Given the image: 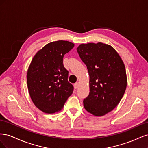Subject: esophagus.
<instances>
[{
  "label": "esophagus",
  "instance_id": "34e87169",
  "mask_svg": "<svg viewBox=\"0 0 148 148\" xmlns=\"http://www.w3.org/2000/svg\"><path fill=\"white\" fill-rule=\"evenodd\" d=\"M78 86H79V83L78 82H77V83L74 84V88L75 89H77L78 88Z\"/></svg>",
  "mask_w": 148,
  "mask_h": 148
}]
</instances>
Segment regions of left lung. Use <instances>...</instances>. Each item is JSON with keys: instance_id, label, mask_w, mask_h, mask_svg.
Returning a JSON list of instances; mask_svg holds the SVG:
<instances>
[{"instance_id": "1", "label": "left lung", "mask_w": 148, "mask_h": 148, "mask_svg": "<svg viewBox=\"0 0 148 148\" xmlns=\"http://www.w3.org/2000/svg\"><path fill=\"white\" fill-rule=\"evenodd\" d=\"M77 50L89 75L84 108L93 115H104L119 104L126 89L123 62L112 47L102 42L80 44Z\"/></svg>"}]
</instances>
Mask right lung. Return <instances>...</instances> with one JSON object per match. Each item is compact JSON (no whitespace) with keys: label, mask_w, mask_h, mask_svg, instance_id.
I'll use <instances>...</instances> for the list:
<instances>
[{"label":"right lung","mask_w":148,"mask_h":148,"mask_svg":"<svg viewBox=\"0 0 148 148\" xmlns=\"http://www.w3.org/2000/svg\"><path fill=\"white\" fill-rule=\"evenodd\" d=\"M73 47L74 44L66 41L50 42L37 52L31 62L26 76L28 91L34 104L43 112L53 114L60 110L73 92L63 59Z\"/></svg>","instance_id":"obj_1"}]
</instances>
